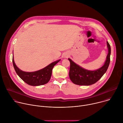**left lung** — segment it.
<instances>
[{
	"instance_id": "8db88e82",
	"label": "left lung",
	"mask_w": 123,
	"mask_h": 123,
	"mask_svg": "<svg viewBox=\"0 0 123 123\" xmlns=\"http://www.w3.org/2000/svg\"><path fill=\"white\" fill-rule=\"evenodd\" d=\"M107 45L108 53L106 60L103 66L97 70L94 71L86 70L80 67L71 59H68L70 62L69 77L74 84L80 86H89L95 84L101 79L107 71L110 61L111 47L108 42Z\"/></svg>"
}]
</instances>
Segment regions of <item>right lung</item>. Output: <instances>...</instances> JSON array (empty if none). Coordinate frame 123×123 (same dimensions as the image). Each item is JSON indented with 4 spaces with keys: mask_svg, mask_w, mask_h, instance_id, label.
Returning a JSON list of instances; mask_svg holds the SVG:
<instances>
[{
    "mask_svg": "<svg viewBox=\"0 0 123 123\" xmlns=\"http://www.w3.org/2000/svg\"><path fill=\"white\" fill-rule=\"evenodd\" d=\"M60 61V60H58L53 62L38 71L27 72L19 69L15 63L13 56L12 59L13 66L17 74L26 83L32 86H38L47 84L51 78L53 68Z\"/></svg>",
    "mask_w": 123,
    "mask_h": 123,
    "instance_id": "add662e5",
    "label": "right lung"
}]
</instances>
